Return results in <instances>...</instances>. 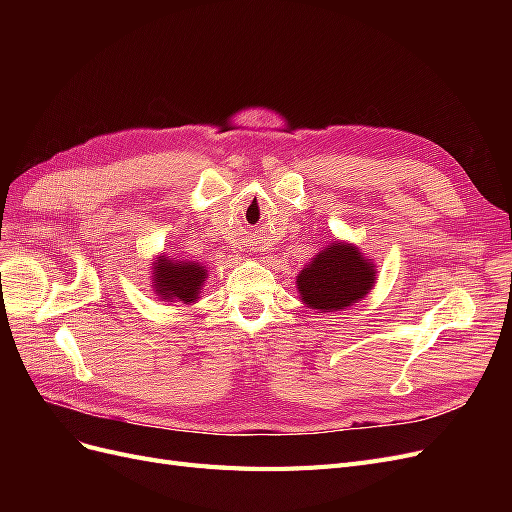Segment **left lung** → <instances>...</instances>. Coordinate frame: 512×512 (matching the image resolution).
<instances>
[{"label":"left lung","instance_id":"obj_1","mask_svg":"<svg viewBox=\"0 0 512 512\" xmlns=\"http://www.w3.org/2000/svg\"><path fill=\"white\" fill-rule=\"evenodd\" d=\"M376 284V269L352 243L333 241L299 273L301 301L318 312H339L359 303Z\"/></svg>","mask_w":512,"mask_h":512}]
</instances>
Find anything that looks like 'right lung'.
<instances>
[{"label":"right lung","instance_id":"obj_1","mask_svg":"<svg viewBox=\"0 0 512 512\" xmlns=\"http://www.w3.org/2000/svg\"><path fill=\"white\" fill-rule=\"evenodd\" d=\"M207 269L194 260H173L160 256L153 262L151 284L164 301L194 303L203 290Z\"/></svg>","mask_w":512,"mask_h":512}]
</instances>
